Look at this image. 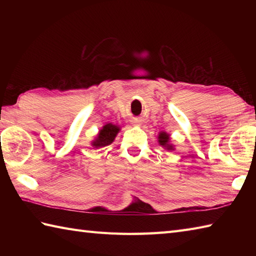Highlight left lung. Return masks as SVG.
I'll list each match as a JSON object with an SVG mask.
<instances>
[{"label":"left lung","mask_w":256,"mask_h":256,"mask_svg":"<svg viewBox=\"0 0 256 256\" xmlns=\"http://www.w3.org/2000/svg\"><path fill=\"white\" fill-rule=\"evenodd\" d=\"M158 143L162 148L168 150H174V146L170 144V136L166 132H160L158 134Z\"/></svg>","instance_id":"left-lung-1"}]
</instances>
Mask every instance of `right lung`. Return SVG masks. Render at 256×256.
<instances>
[{
    "mask_svg": "<svg viewBox=\"0 0 256 256\" xmlns=\"http://www.w3.org/2000/svg\"><path fill=\"white\" fill-rule=\"evenodd\" d=\"M120 126L118 125H114L112 123H108L103 126L100 131L99 134L96 135V138L92 140L91 145L94 146V148H104L106 145H110L118 133L120 132Z\"/></svg>",
    "mask_w": 256,
    "mask_h": 256,
    "instance_id": "add662e5",
    "label": "right lung"
}]
</instances>
